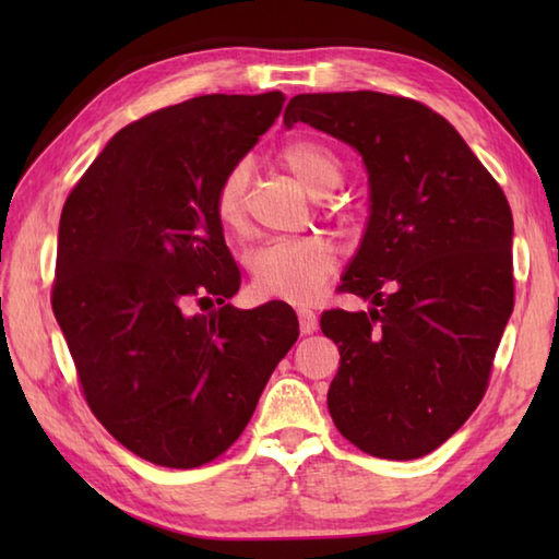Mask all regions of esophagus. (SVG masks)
Segmentation results:
<instances>
[{
    "instance_id": "34e87169",
    "label": "esophagus",
    "mask_w": 559,
    "mask_h": 559,
    "mask_svg": "<svg viewBox=\"0 0 559 559\" xmlns=\"http://www.w3.org/2000/svg\"><path fill=\"white\" fill-rule=\"evenodd\" d=\"M298 319H300V331L305 336L314 334V331L319 329V319H317V312L310 310V307H298Z\"/></svg>"
}]
</instances>
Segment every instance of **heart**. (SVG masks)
Returning <instances> with one entry per match:
<instances>
[{
    "mask_svg": "<svg viewBox=\"0 0 559 559\" xmlns=\"http://www.w3.org/2000/svg\"><path fill=\"white\" fill-rule=\"evenodd\" d=\"M281 163L310 189L312 194H331L343 180V163L322 141L295 139L278 153ZM252 163L235 160L221 175L213 192V216L228 233L247 223ZM338 266V247L324 235L273 237L247 254V271L257 293L266 298L307 302L319 293Z\"/></svg>",
    "mask_w": 559,
    "mask_h": 559,
    "instance_id": "heart-1",
    "label": "heart"
}]
</instances>
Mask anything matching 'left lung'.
Returning <instances> with one entry per match:
<instances>
[{
  "instance_id": "8db88e82",
  "label": "left lung",
  "mask_w": 559,
  "mask_h": 559,
  "mask_svg": "<svg viewBox=\"0 0 559 559\" xmlns=\"http://www.w3.org/2000/svg\"><path fill=\"white\" fill-rule=\"evenodd\" d=\"M283 122L346 141L370 173V223L338 293L372 310L322 314L341 353L331 418L365 454L420 459L488 391L514 310L512 209L456 129L420 100L302 93Z\"/></svg>"
}]
</instances>
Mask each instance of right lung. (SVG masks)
<instances>
[{
	"label": "right lung",
	"instance_id": "1",
	"mask_svg": "<svg viewBox=\"0 0 559 559\" xmlns=\"http://www.w3.org/2000/svg\"><path fill=\"white\" fill-rule=\"evenodd\" d=\"M283 103L281 91L211 93L141 117L64 201L52 310L81 394L156 466L197 468L228 451L298 341L290 305H228L240 269L213 216L221 175Z\"/></svg>",
	"mask_w": 559,
	"mask_h": 559
}]
</instances>
